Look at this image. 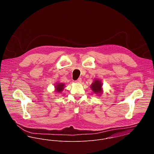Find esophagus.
Listing matches in <instances>:
<instances>
[{"label":"esophagus","instance_id":"1","mask_svg":"<svg viewBox=\"0 0 154 154\" xmlns=\"http://www.w3.org/2000/svg\"><path fill=\"white\" fill-rule=\"evenodd\" d=\"M75 82H76V83H81V82H82V79H81V78H78V80H76Z\"/></svg>","mask_w":154,"mask_h":154}]
</instances>
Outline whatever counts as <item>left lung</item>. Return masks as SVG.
Instances as JSON below:
<instances>
[{"label":"left lung","mask_w":154,"mask_h":154,"mask_svg":"<svg viewBox=\"0 0 154 154\" xmlns=\"http://www.w3.org/2000/svg\"><path fill=\"white\" fill-rule=\"evenodd\" d=\"M92 91L97 95L100 96L103 92V83L101 80L98 79H95L91 85Z\"/></svg>","instance_id":"obj_1"}]
</instances>
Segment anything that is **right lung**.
Wrapping results in <instances>:
<instances>
[{
  "mask_svg": "<svg viewBox=\"0 0 154 154\" xmlns=\"http://www.w3.org/2000/svg\"><path fill=\"white\" fill-rule=\"evenodd\" d=\"M65 85L63 83H57L54 85L55 90L54 91L57 93H60L65 88Z\"/></svg>",
  "mask_w": 154,
  "mask_h": 154,
  "instance_id": "add662e5",
  "label": "right lung"
}]
</instances>
